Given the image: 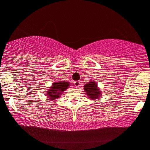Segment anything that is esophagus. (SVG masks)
Masks as SVG:
<instances>
[{
    "label": "esophagus",
    "mask_w": 150,
    "mask_h": 150,
    "mask_svg": "<svg viewBox=\"0 0 150 150\" xmlns=\"http://www.w3.org/2000/svg\"><path fill=\"white\" fill-rule=\"evenodd\" d=\"M74 84L76 88H78V87L80 86V82L79 81H76V82H74Z\"/></svg>",
    "instance_id": "1"
}]
</instances>
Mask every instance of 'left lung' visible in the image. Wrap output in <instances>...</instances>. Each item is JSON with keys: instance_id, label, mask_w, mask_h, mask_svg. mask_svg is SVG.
Masks as SVG:
<instances>
[{"instance_id": "left-lung-1", "label": "left lung", "mask_w": 150, "mask_h": 150, "mask_svg": "<svg viewBox=\"0 0 150 150\" xmlns=\"http://www.w3.org/2000/svg\"><path fill=\"white\" fill-rule=\"evenodd\" d=\"M84 90L86 94L92 100H95L101 95V91L98 87L97 83L94 80H91L84 86Z\"/></svg>"}]
</instances>
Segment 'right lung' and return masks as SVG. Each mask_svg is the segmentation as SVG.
<instances>
[{
    "mask_svg": "<svg viewBox=\"0 0 150 150\" xmlns=\"http://www.w3.org/2000/svg\"><path fill=\"white\" fill-rule=\"evenodd\" d=\"M70 86V82L66 81H59L53 82L52 86L47 89V96L51 101L56 100V98L61 97V95Z\"/></svg>",
    "mask_w": 150,
    "mask_h": 150,
    "instance_id": "right-lung-1",
    "label": "right lung"
}]
</instances>
